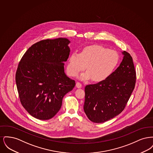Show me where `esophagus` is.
<instances>
[{
    "mask_svg": "<svg viewBox=\"0 0 153 153\" xmlns=\"http://www.w3.org/2000/svg\"><path fill=\"white\" fill-rule=\"evenodd\" d=\"M82 84L79 82H77V83H76V87L78 88H81L82 87Z\"/></svg>",
    "mask_w": 153,
    "mask_h": 153,
    "instance_id": "obj_1",
    "label": "esophagus"
}]
</instances>
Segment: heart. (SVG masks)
<instances>
[{"label": "heart", "mask_w": 153, "mask_h": 153, "mask_svg": "<svg viewBox=\"0 0 153 153\" xmlns=\"http://www.w3.org/2000/svg\"><path fill=\"white\" fill-rule=\"evenodd\" d=\"M119 61V56L117 51L94 45L84 48L80 54L73 53L68 58L67 71L70 76L76 77L86 66L87 72L81 76V79H92L94 82H101L114 71Z\"/></svg>", "instance_id": "1"}]
</instances>
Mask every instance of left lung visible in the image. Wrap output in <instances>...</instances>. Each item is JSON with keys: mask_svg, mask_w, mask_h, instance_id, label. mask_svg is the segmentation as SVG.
<instances>
[{"mask_svg": "<svg viewBox=\"0 0 153 153\" xmlns=\"http://www.w3.org/2000/svg\"><path fill=\"white\" fill-rule=\"evenodd\" d=\"M119 66L109 77L85 87L84 110L92 122L104 123L120 114L126 107L136 83L131 55L124 51Z\"/></svg>", "mask_w": 153, "mask_h": 153, "instance_id": "8db88e82", "label": "left lung"}]
</instances>
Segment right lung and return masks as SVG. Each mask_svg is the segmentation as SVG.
Wrapping results in <instances>:
<instances>
[{
	"label": "right lung",
	"mask_w": 153,
	"mask_h": 153,
	"mask_svg": "<svg viewBox=\"0 0 153 153\" xmlns=\"http://www.w3.org/2000/svg\"><path fill=\"white\" fill-rule=\"evenodd\" d=\"M69 42L64 38L40 41L29 48L18 64L15 81L20 102L38 119L54 117L64 96L75 86L64 72Z\"/></svg>",
	"instance_id": "add662e5"
}]
</instances>
